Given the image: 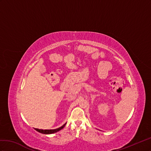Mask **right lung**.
<instances>
[{
	"instance_id": "add662e5",
	"label": "right lung",
	"mask_w": 151,
	"mask_h": 151,
	"mask_svg": "<svg viewBox=\"0 0 151 151\" xmlns=\"http://www.w3.org/2000/svg\"><path fill=\"white\" fill-rule=\"evenodd\" d=\"M66 125V123L63 124V125L61 127H59L57 129H54V130H42V129H38V128H35V130H37V132L42 133H44V134H51V133H54L57 132H59V130H61V129H63L64 126Z\"/></svg>"
}]
</instances>
